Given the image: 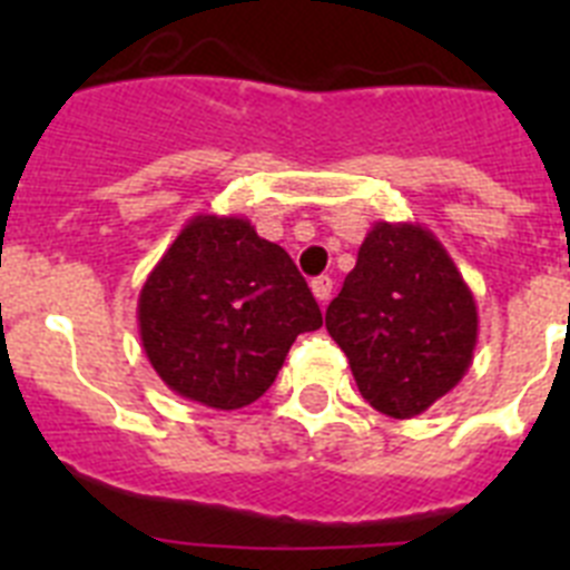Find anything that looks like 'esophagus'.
I'll return each mask as SVG.
<instances>
[{
    "label": "esophagus",
    "instance_id": "obj_1",
    "mask_svg": "<svg viewBox=\"0 0 570 570\" xmlns=\"http://www.w3.org/2000/svg\"><path fill=\"white\" fill-rule=\"evenodd\" d=\"M311 291H314V296L320 299V305H325L331 291H334V279H331V276H316V279L311 282Z\"/></svg>",
    "mask_w": 570,
    "mask_h": 570
}]
</instances>
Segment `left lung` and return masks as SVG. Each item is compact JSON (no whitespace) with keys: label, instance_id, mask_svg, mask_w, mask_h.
I'll use <instances>...</instances> for the list:
<instances>
[{"label":"left lung","instance_id":"8db88e82","mask_svg":"<svg viewBox=\"0 0 570 570\" xmlns=\"http://www.w3.org/2000/svg\"><path fill=\"white\" fill-rule=\"evenodd\" d=\"M325 328L380 414L411 420L454 391L476 347V302L422 225L376 223L328 305Z\"/></svg>","mask_w":570,"mask_h":570}]
</instances>
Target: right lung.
<instances>
[{"label": "right lung", "instance_id": "1", "mask_svg": "<svg viewBox=\"0 0 570 570\" xmlns=\"http://www.w3.org/2000/svg\"><path fill=\"white\" fill-rule=\"evenodd\" d=\"M142 347L159 380L199 405L259 400L291 345L322 325L320 305L285 248L242 216H194L139 291Z\"/></svg>", "mask_w": 570, "mask_h": 570}]
</instances>
